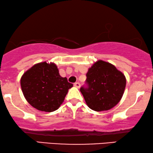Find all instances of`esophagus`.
Returning <instances> with one entry per match:
<instances>
[{
  "mask_svg": "<svg viewBox=\"0 0 153 153\" xmlns=\"http://www.w3.org/2000/svg\"><path fill=\"white\" fill-rule=\"evenodd\" d=\"M74 86H75V87H76V88H79L80 87V84L78 82H75V83H74Z\"/></svg>",
  "mask_w": 153,
  "mask_h": 153,
  "instance_id": "1",
  "label": "esophagus"
}]
</instances>
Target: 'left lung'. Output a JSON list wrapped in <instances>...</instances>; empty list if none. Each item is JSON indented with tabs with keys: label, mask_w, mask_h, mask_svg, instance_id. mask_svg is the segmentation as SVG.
Segmentation results:
<instances>
[{
	"label": "left lung",
	"mask_w": 153,
	"mask_h": 153,
	"mask_svg": "<svg viewBox=\"0 0 153 153\" xmlns=\"http://www.w3.org/2000/svg\"><path fill=\"white\" fill-rule=\"evenodd\" d=\"M86 77L87 87H81L80 91L91 109L97 112L110 110L121 100L126 78L115 66L99 60L88 69Z\"/></svg>",
	"instance_id": "1"
}]
</instances>
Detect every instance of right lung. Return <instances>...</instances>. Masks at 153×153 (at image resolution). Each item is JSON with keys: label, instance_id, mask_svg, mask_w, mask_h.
Wrapping results in <instances>:
<instances>
[{"label": "right lung", "instance_id": "right-lung-1", "mask_svg": "<svg viewBox=\"0 0 153 153\" xmlns=\"http://www.w3.org/2000/svg\"><path fill=\"white\" fill-rule=\"evenodd\" d=\"M23 95L28 103L36 109L44 112L58 110L73 84L67 78L59 74L53 62H39L24 73L21 78Z\"/></svg>", "mask_w": 153, "mask_h": 153}]
</instances>
